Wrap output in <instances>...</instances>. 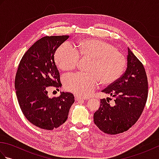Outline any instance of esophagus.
<instances>
[{"mask_svg":"<svg viewBox=\"0 0 159 159\" xmlns=\"http://www.w3.org/2000/svg\"><path fill=\"white\" fill-rule=\"evenodd\" d=\"M75 100H77V101H79V100H84V98L83 97H80V96H79L77 95H75Z\"/></svg>","mask_w":159,"mask_h":159,"instance_id":"esophagus-1","label":"esophagus"}]
</instances>
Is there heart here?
<instances>
[{
  "label": "heart",
  "mask_w": 159,
  "mask_h": 159,
  "mask_svg": "<svg viewBox=\"0 0 159 159\" xmlns=\"http://www.w3.org/2000/svg\"><path fill=\"white\" fill-rule=\"evenodd\" d=\"M80 57L90 59L87 71L67 75L64 85L67 90L78 96L87 97L95 90L99 81L102 85L112 84L122 75L126 59L111 43L96 39L80 40L76 48L65 42L59 46L55 55V62L61 70L76 68Z\"/></svg>",
  "instance_id": "1"
}]
</instances>
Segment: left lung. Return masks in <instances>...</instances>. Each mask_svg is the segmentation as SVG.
Listing matches in <instances>:
<instances>
[{
    "instance_id": "left-lung-1",
    "label": "left lung",
    "mask_w": 159,
    "mask_h": 159,
    "mask_svg": "<svg viewBox=\"0 0 159 159\" xmlns=\"http://www.w3.org/2000/svg\"><path fill=\"white\" fill-rule=\"evenodd\" d=\"M102 92L116 98L115 103L110 105V98L101 99L100 107L93 115L94 123L100 130L109 134L128 130L140 117L148 93L144 66L129 48L126 70Z\"/></svg>"
}]
</instances>
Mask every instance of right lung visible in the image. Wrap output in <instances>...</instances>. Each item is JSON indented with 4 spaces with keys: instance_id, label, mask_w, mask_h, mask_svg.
<instances>
[{
    "instance_id": "1",
    "label": "right lung",
    "mask_w": 159,
    "mask_h": 159,
    "mask_svg": "<svg viewBox=\"0 0 159 159\" xmlns=\"http://www.w3.org/2000/svg\"><path fill=\"white\" fill-rule=\"evenodd\" d=\"M69 35L45 36L37 41L20 60L15 89L24 116L35 126L45 130L59 127L67 119L74 102L72 93L49 98L48 89L61 85L54 55Z\"/></svg>"
}]
</instances>
